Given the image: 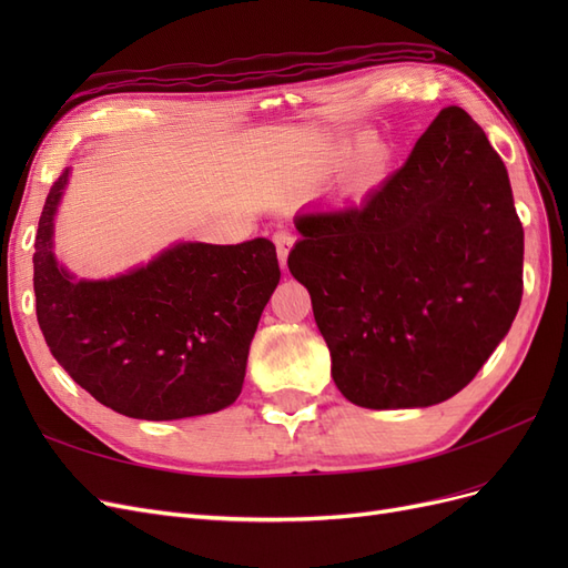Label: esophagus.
Listing matches in <instances>:
<instances>
[{"label": "esophagus", "instance_id": "34e87169", "mask_svg": "<svg viewBox=\"0 0 568 568\" xmlns=\"http://www.w3.org/2000/svg\"><path fill=\"white\" fill-rule=\"evenodd\" d=\"M296 244V236L291 232H277L274 234V246H277V255H280V263L286 267V257H288V251L294 248Z\"/></svg>", "mask_w": 568, "mask_h": 568}]
</instances>
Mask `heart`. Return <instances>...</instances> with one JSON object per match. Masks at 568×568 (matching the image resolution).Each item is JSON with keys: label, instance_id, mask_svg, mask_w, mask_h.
Instances as JSON below:
<instances>
[{"label": "heart", "instance_id": "1", "mask_svg": "<svg viewBox=\"0 0 568 568\" xmlns=\"http://www.w3.org/2000/svg\"><path fill=\"white\" fill-rule=\"evenodd\" d=\"M346 156V151H341V159ZM388 165H390V153L384 144H367L355 161L353 170V182L359 189H374L376 184H382L388 175Z\"/></svg>", "mask_w": 568, "mask_h": 568}]
</instances>
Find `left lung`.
Wrapping results in <instances>:
<instances>
[{
  "label": "left lung",
  "instance_id": "left-lung-1",
  "mask_svg": "<svg viewBox=\"0 0 568 568\" xmlns=\"http://www.w3.org/2000/svg\"><path fill=\"white\" fill-rule=\"evenodd\" d=\"M294 225L288 270L311 291L334 384L359 407L453 398L517 317L524 227L503 159L459 106L363 203Z\"/></svg>",
  "mask_w": 568,
  "mask_h": 568
}]
</instances>
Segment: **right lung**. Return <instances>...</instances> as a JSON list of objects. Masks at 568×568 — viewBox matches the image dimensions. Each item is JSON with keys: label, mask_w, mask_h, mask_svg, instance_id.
Masks as SVG:
<instances>
[{"label": "right lung", "mask_w": 568, "mask_h": 568, "mask_svg": "<svg viewBox=\"0 0 568 568\" xmlns=\"http://www.w3.org/2000/svg\"><path fill=\"white\" fill-rule=\"evenodd\" d=\"M71 170L51 184L36 236V301L47 346L71 379L120 415L170 422L232 405L272 291L270 239L180 242L111 280H75L54 255Z\"/></svg>", "instance_id": "add662e5"}]
</instances>
